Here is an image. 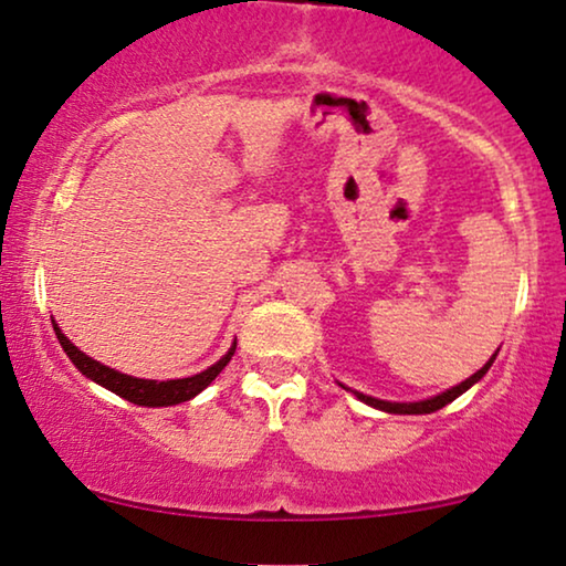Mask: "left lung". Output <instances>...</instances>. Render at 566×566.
Listing matches in <instances>:
<instances>
[{
	"label": "left lung",
	"instance_id": "1",
	"mask_svg": "<svg viewBox=\"0 0 566 566\" xmlns=\"http://www.w3.org/2000/svg\"><path fill=\"white\" fill-rule=\"evenodd\" d=\"M494 358H497V353L492 355L490 363H484L482 370H476V374L471 376V378H467V381H461L459 386H453V389H448L443 394H438V397L424 399V401H409V405H399V401H381V399L366 397V394H358V391H355V397H358L360 401H366V405H370V407L384 409V412H394V415H430V412H438V409H443L446 405H451L455 397H461L463 391L471 389V386H474L479 378H482L486 370H490Z\"/></svg>",
	"mask_w": 566,
	"mask_h": 566
}]
</instances>
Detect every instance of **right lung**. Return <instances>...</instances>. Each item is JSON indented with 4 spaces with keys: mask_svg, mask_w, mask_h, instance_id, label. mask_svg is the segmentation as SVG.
I'll use <instances>...</instances> for the list:
<instances>
[{
    "mask_svg": "<svg viewBox=\"0 0 566 566\" xmlns=\"http://www.w3.org/2000/svg\"><path fill=\"white\" fill-rule=\"evenodd\" d=\"M53 332H56L59 343H61V347H64V353L69 355V360H72L84 376L92 378V381H97L99 386H105V389H111L113 394H118V397L134 401V405H138V407H172V405H180V401L192 399L196 394L203 391L223 368H227V363L231 360V355H234V350H237V343H234L231 345V350L223 355L216 366L206 368L203 374H196L190 378H175V381H146V378L118 374V370H113V368L103 366V363L92 360L90 355H84L80 350V347H74L72 343H69V339L64 337V332H61L56 324H53Z\"/></svg>",
    "mask_w": 566,
    "mask_h": 566,
    "instance_id": "add662e5",
    "label": "right lung"
}]
</instances>
